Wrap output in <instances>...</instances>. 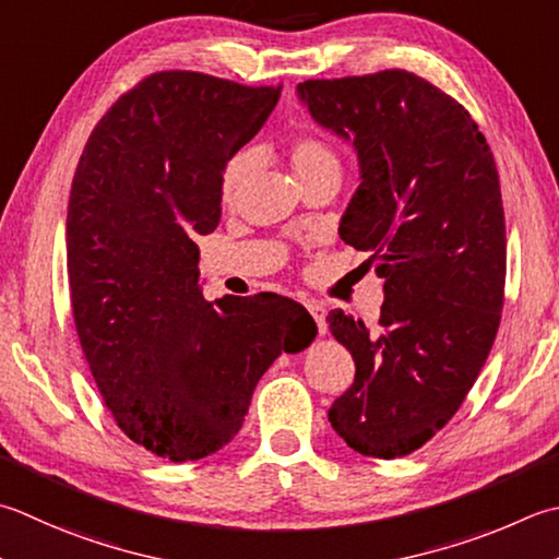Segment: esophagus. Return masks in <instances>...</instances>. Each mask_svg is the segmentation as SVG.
Here are the masks:
<instances>
[{
  "mask_svg": "<svg viewBox=\"0 0 559 559\" xmlns=\"http://www.w3.org/2000/svg\"><path fill=\"white\" fill-rule=\"evenodd\" d=\"M308 310L314 317L317 330H320V334H324L326 332V308H324V305L317 302V300H308Z\"/></svg>",
  "mask_w": 559,
  "mask_h": 559,
  "instance_id": "34e87169",
  "label": "esophagus"
}]
</instances>
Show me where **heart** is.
Returning a JSON list of instances; mask_svg holds the SVG:
<instances>
[{
	"label": "heart",
	"mask_w": 559,
	"mask_h": 559,
	"mask_svg": "<svg viewBox=\"0 0 559 559\" xmlns=\"http://www.w3.org/2000/svg\"><path fill=\"white\" fill-rule=\"evenodd\" d=\"M288 157L295 177H298L302 186L317 179L342 177V159H338L332 145H326L322 138H293L288 145ZM251 169H254V155H251V152H237V155L227 159L221 177V195L225 205H233L237 201V195L245 189Z\"/></svg>",
	"instance_id": "obj_1"
}]
</instances>
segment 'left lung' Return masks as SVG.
Returning <instances> with one entry per match:
<instances>
[{"mask_svg": "<svg viewBox=\"0 0 559 559\" xmlns=\"http://www.w3.org/2000/svg\"><path fill=\"white\" fill-rule=\"evenodd\" d=\"M298 96L356 150L360 186L338 237L370 251L385 281L376 326L326 317L356 364L330 421L360 455H409L451 421L499 330L507 227L495 155L455 98L407 70L308 80Z\"/></svg>", "mask_w": 559, "mask_h": 559, "instance_id": "1", "label": "left lung"}]
</instances>
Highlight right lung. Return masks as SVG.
<instances>
[{
    "mask_svg": "<svg viewBox=\"0 0 559 559\" xmlns=\"http://www.w3.org/2000/svg\"><path fill=\"white\" fill-rule=\"evenodd\" d=\"M281 86L169 70L138 82L86 140L68 205L76 336L130 441L164 461L221 451L259 378L317 334L276 293L207 302L195 235L221 223V177L259 133Z\"/></svg>",
    "mask_w": 559,
    "mask_h": 559,
    "instance_id": "right-lung-1",
    "label": "right lung"
}]
</instances>
